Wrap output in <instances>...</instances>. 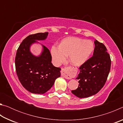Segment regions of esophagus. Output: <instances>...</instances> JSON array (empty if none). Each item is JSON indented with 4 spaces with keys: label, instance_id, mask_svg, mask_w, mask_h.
Instances as JSON below:
<instances>
[{
    "label": "esophagus",
    "instance_id": "1",
    "mask_svg": "<svg viewBox=\"0 0 123 123\" xmlns=\"http://www.w3.org/2000/svg\"><path fill=\"white\" fill-rule=\"evenodd\" d=\"M72 71L71 67H66L62 68L61 71V73L62 76L67 79H71L72 77L70 75V73Z\"/></svg>",
    "mask_w": 123,
    "mask_h": 123
}]
</instances>
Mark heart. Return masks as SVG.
Returning a JSON list of instances; mask_svg holds the SVG:
<instances>
[{
  "label": "heart",
  "instance_id": "b5f03b06",
  "mask_svg": "<svg viewBox=\"0 0 123 123\" xmlns=\"http://www.w3.org/2000/svg\"><path fill=\"white\" fill-rule=\"evenodd\" d=\"M94 46L90 41L69 37L61 41L59 47L53 45L51 54L54 63L59 66L69 55V60L75 66H80L87 61L92 52Z\"/></svg>",
  "mask_w": 123,
  "mask_h": 123
}]
</instances>
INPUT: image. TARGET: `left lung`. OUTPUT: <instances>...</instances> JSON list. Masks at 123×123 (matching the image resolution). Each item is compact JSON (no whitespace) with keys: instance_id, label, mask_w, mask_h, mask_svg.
Segmentation results:
<instances>
[{"instance_id":"left-lung-1","label":"left lung","mask_w":123,"mask_h":123,"mask_svg":"<svg viewBox=\"0 0 123 123\" xmlns=\"http://www.w3.org/2000/svg\"><path fill=\"white\" fill-rule=\"evenodd\" d=\"M94 44L93 56L79 67L78 88L72 91L80 98L97 94L105 85L111 69V58L105 45L97 40Z\"/></svg>"}]
</instances>
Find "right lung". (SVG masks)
I'll return each instance as SVG.
<instances>
[{
  "label": "right lung",
  "instance_id": "right-lung-1",
  "mask_svg": "<svg viewBox=\"0 0 123 123\" xmlns=\"http://www.w3.org/2000/svg\"><path fill=\"white\" fill-rule=\"evenodd\" d=\"M48 32L32 34L26 37L17 50L15 57L16 73L22 86L35 94H43L51 88L56 79L61 75L59 67L51 63L49 50L43 45V50L38 57L30 51V47L36 40H44Z\"/></svg>",
  "mask_w": 123,
  "mask_h": 123
}]
</instances>
